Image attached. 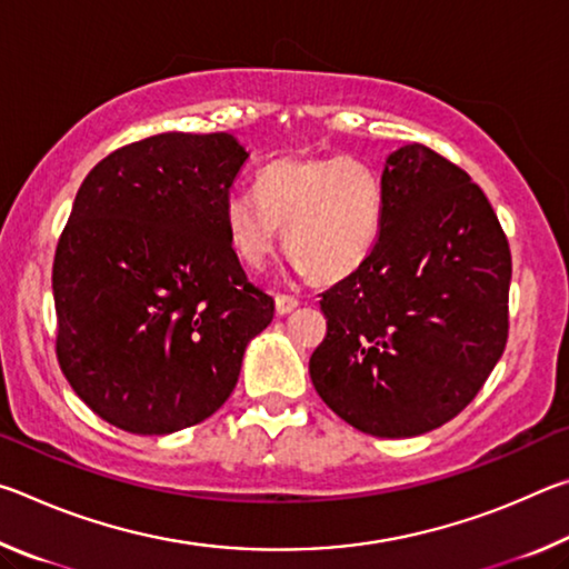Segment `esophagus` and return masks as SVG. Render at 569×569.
Masks as SVG:
<instances>
[{
  "instance_id": "34e87169",
  "label": "esophagus",
  "mask_w": 569,
  "mask_h": 569,
  "mask_svg": "<svg viewBox=\"0 0 569 569\" xmlns=\"http://www.w3.org/2000/svg\"><path fill=\"white\" fill-rule=\"evenodd\" d=\"M298 306H301V301H298V298L291 296V293H278L276 296V311L281 313V316L291 313L293 308H298Z\"/></svg>"
}]
</instances>
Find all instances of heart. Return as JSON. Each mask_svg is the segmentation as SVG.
<instances>
[{
	"label": "heart",
	"instance_id": "1",
	"mask_svg": "<svg viewBox=\"0 0 569 569\" xmlns=\"http://www.w3.org/2000/svg\"><path fill=\"white\" fill-rule=\"evenodd\" d=\"M379 172L349 156H291L268 162L256 196L233 192L223 220L228 243L248 268H261L278 243L316 283H336L369 261L383 228Z\"/></svg>",
	"mask_w": 569,
	"mask_h": 569
}]
</instances>
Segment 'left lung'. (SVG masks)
Listing matches in <instances>:
<instances>
[{
	"instance_id": "8db88e82",
	"label": "left lung",
	"mask_w": 569,
	"mask_h": 569,
	"mask_svg": "<svg viewBox=\"0 0 569 569\" xmlns=\"http://www.w3.org/2000/svg\"><path fill=\"white\" fill-rule=\"evenodd\" d=\"M381 186V238L321 293L308 371L343 421L399 439L455 419L485 387L507 346L512 253L481 188L431 148L391 152Z\"/></svg>"
}]
</instances>
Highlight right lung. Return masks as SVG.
<instances>
[{
  "label": "right lung",
  "instance_id": "add662e5",
  "mask_svg": "<svg viewBox=\"0 0 569 569\" xmlns=\"http://www.w3.org/2000/svg\"><path fill=\"white\" fill-rule=\"evenodd\" d=\"M246 160L228 132H162L110 152L77 190L52 266L57 361L112 427L172 435L208 419L273 321L223 220Z\"/></svg>",
  "mask_w": 569,
  "mask_h": 569
}]
</instances>
